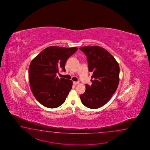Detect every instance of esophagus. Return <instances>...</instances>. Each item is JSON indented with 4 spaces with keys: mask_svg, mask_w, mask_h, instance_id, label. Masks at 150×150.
<instances>
[{
    "mask_svg": "<svg viewBox=\"0 0 150 150\" xmlns=\"http://www.w3.org/2000/svg\"><path fill=\"white\" fill-rule=\"evenodd\" d=\"M79 81H74L73 82V83H74V85H76V84H78V83H79Z\"/></svg>",
    "mask_w": 150,
    "mask_h": 150,
    "instance_id": "1",
    "label": "esophagus"
}]
</instances>
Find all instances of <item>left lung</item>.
I'll return each mask as SVG.
<instances>
[{
  "mask_svg": "<svg viewBox=\"0 0 150 150\" xmlns=\"http://www.w3.org/2000/svg\"><path fill=\"white\" fill-rule=\"evenodd\" d=\"M86 54L92 84L86 85L85 92L80 96L86 107L97 109L105 105L115 92L119 83L118 63L108 51L99 46L79 48Z\"/></svg>",
  "mask_w": 150,
  "mask_h": 150,
  "instance_id": "8db88e82",
  "label": "left lung"
}]
</instances>
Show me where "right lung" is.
Segmentation results:
<instances>
[{
    "label": "right lung",
    "mask_w": 150,
    "mask_h": 150,
    "mask_svg": "<svg viewBox=\"0 0 150 150\" xmlns=\"http://www.w3.org/2000/svg\"><path fill=\"white\" fill-rule=\"evenodd\" d=\"M78 48L50 46L45 48L32 60L28 70L30 89L35 98L42 105L55 108L65 101L72 89V81L56 74L65 71V63Z\"/></svg>",
    "instance_id": "obj_1"
}]
</instances>
